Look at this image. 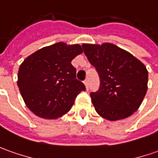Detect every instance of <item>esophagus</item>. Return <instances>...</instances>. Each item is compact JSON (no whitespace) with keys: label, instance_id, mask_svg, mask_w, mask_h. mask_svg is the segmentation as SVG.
<instances>
[{"label":"esophagus","instance_id":"esophagus-1","mask_svg":"<svg viewBox=\"0 0 158 158\" xmlns=\"http://www.w3.org/2000/svg\"><path fill=\"white\" fill-rule=\"evenodd\" d=\"M84 84H85V87H86V89H88V87H89V79H86L85 81H84Z\"/></svg>","mask_w":158,"mask_h":158}]
</instances>
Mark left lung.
<instances>
[{"mask_svg":"<svg viewBox=\"0 0 158 158\" xmlns=\"http://www.w3.org/2000/svg\"><path fill=\"white\" fill-rule=\"evenodd\" d=\"M82 48L99 77L98 90L90 93L96 111L110 121L132 115L146 94L145 65L130 52L110 43L101 46L83 44Z\"/></svg>","mask_w":158,"mask_h":158,"instance_id":"1","label":"left lung"}]
</instances>
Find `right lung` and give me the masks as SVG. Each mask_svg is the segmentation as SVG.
I'll list each match as a JSON object with an SVG mask.
<instances>
[{
  "label": "right lung",
  "mask_w": 158,
  "mask_h": 158,
  "mask_svg": "<svg viewBox=\"0 0 158 158\" xmlns=\"http://www.w3.org/2000/svg\"><path fill=\"white\" fill-rule=\"evenodd\" d=\"M81 52L79 45L59 42L40 49L22 62L17 85L26 105L35 115L48 119L61 117L85 90L71 64Z\"/></svg>",
  "instance_id": "1"
}]
</instances>
